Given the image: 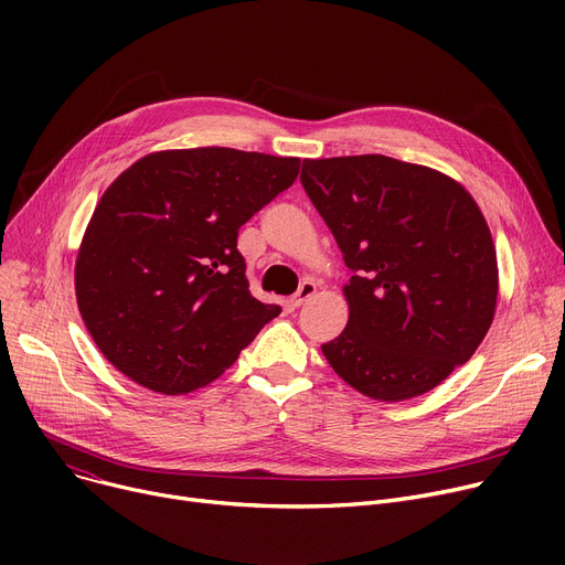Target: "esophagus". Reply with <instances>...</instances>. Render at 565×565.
I'll use <instances>...</instances> for the list:
<instances>
[{
	"instance_id": "esophagus-1",
	"label": "esophagus",
	"mask_w": 565,
	"mask_h": 565,
	"mask_svg": "<svg viewBox=\"0 0 565 565\" xmlns=\"http://www.w3.org/2000/svg\"><path fill=\"white\" fill-rule=\"evenodd\" d=\"M316 290H318V284L316 281H311V279H307L302 286H300V290L292 295V300H290V305L298 309V307H302L309 298H313L316 295Z\"/></svg>"
}]
</instances>
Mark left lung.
I'll use <instances>...</instances> for the list:
<instances>
[{"mask_svg": "<svg viewBox=\"0 0 565 565\" xmlns=\"http://www.w3.org/2000/svg\"><path fill=\"white\" fill-rule=\"evenodd\" d=\"M300 181L354 273L348 324L324 360L375 401L435 390L494 318L497 252L481 207L451 175L387 156L305 160Z\"/></svg>", "mask_w": 565, "mask_h": 565, "instance_id": "left-lung-1", "label": "left lung"}]
</instances>
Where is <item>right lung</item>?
Masks as SVG:
<instances>
[{
  "instance_id": "add662e5",
  "label": "right lung",
  "mask_w": 565,
  "mask_h": 565,
  "mask_svg": "<svg viewBox=\"0 0 565 565\" xmlns=\"http://www.w3.org/2000/svg\"><path fill=\"white\" fill-rule=\"evenodd\" d=\"M300 158L203 146L156 151L100 196L75 258L77 309L107 362L178 396L220 377L281 307L249 292L241 228Z\"/></svg>"
}]
</instances>
